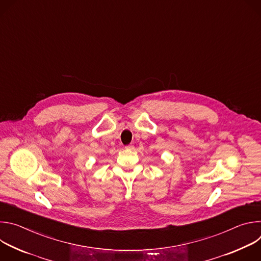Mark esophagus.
Here are the masks:
<instances>
[{
    "mask_svg": "<svg viewBox=\"0 0 261 261\" xmlns=\"http://www.w3.org/2000/svg\"><path fill=\"white\" fill-rule=\"evenodd\" d=\"M125 148H126V150H134V145L133 144H129Z\"/></svg>",
    "mask_w": 261,
    "mask_h": 261,
    "instance_id": "1",
    "label": "esophagus"
}]
</instances>
